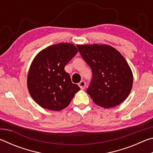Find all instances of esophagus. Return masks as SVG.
<instances>
[{
  "label": "esophagus",
  "instance_id": "1",
  "mask_svg": "<svg viewBox=\"0 0 153 153\" xmlns=\"http://www.w3.org/2000/svg\"><path fill=\"white\" fill-rule=\"evenodd\" d=\"M78 85L80 87V88L84 90L85 88V87H86V82H85L84 81H81L79 83Z\"/></svg>",
  "mask_w": 153,
  "mask_h": 153
}]
</instances>
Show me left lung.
Returning <instances> with one entry per match:
<instances>
[{"label": "left lung", "instance_id": "1", "mask_svg": "<svg viewBox=\"0 0 153 153\" xmlns=\"http://www.w3.org/2000/svg\"><path fill=\"white\" fill-rule=\"evenodd\" d=\"M80 55L92 69L86 92L96 105L108 108L125 100L132 88L133 74L125 58L106 45H77Z\"/></svg>", "mask_w": 153, "mask_h": 153}]
</instances>
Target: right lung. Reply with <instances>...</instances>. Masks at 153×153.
<instances>
[{
  "instance_id": "1",
  "label": "right lung",
  "mask_w": 153,
  "mask_h": 153,
  "mask_svg": "<svg viewBox=\"0 0 153 153\" xmlns=\"http://www.w3.org/2000/svg\"><path fill=\"white\" fill-rule=\"evenodd\" d=\"M77 52L73 44L59 43L43 49L33 59L27 84L31 97L40 107L61 111L80 90L64 69Z\"/></svg>"
}]
</instances>
